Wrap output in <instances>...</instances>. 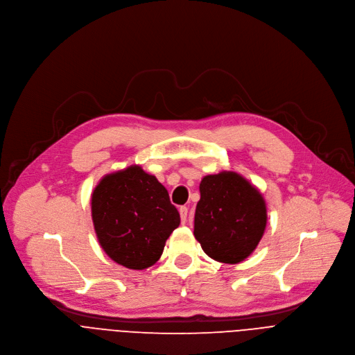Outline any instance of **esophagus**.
I'll list each match as a JSON object with an SVG mask.
<instances>
[{"mask_svg":"<svg viewBox=\"0 0 355 355\" xmlns=\"http://www.w3.org/2000/svg\"><path fill=\"white\" fill-rule=\"evenodd\" d=\"M187 216H188V208L187 207H180V217H181L182 223L187 221Z\"/></svg>","mask_w":355,"mask_h":355,"instance_id":"esophagus-1","label":"esophagus"}]
</instances>
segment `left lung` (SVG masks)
Segmentation results:
<instances>
[{"label": "left lung", "instance_id": "left-lung-1", "mask_svg": "<svg viewBox=\"0 0 355 355\" xmlns=\"http://www.w3.org/2000/svg\"><path fill=\"white\" fill-rule=\"evenodd\" d=\"M196 208L194 235L204 252L218 263L237 264L252 254L267 225V204L241 174L205 175Z\"/></svg>", "mask_w": 355, "mask_h": 355}]
</instances>
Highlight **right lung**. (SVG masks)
<instances>
[{"label":"right lung","mask_w":355,"mask_h":355,"mask_svg":"<svg viewBox=\"0 0 355 355\" xmlns=\"http://www.w3.org/2000/svg\"><path fill=\"white\" fill-rule=\"evenodd\" d=\"M91 217L101 248L130 270L154 266L180 225L168 191L139 165L100 180L91 194Z\"/></svg>","instance_id":"add662e5"}]
</instances>
